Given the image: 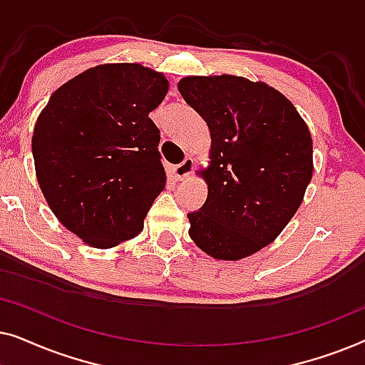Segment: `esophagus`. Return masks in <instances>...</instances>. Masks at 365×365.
Instances as JSON below:
<instances>
[{
	"label": "esophagus",
	"mask_w": 365,
	"mask_h": 365,
	"mask_svg": "<svg viewBox=\"0 0 365 365\" xmlns=\"http://www.w3.org/2000/svg\"><path fill=\"white\" fill-rule=\"evenodd\" d=\"M192 168H194V159L186 158L181 164H178V166L171 168V174H173V178L176 179V181H182V179L189 178V174L192 173Z\"/></svg>",
	"instance_id": "34e87169"
}]
</instances>
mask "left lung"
I'll use <instances>...</instances> for the list:
<instances>
[{"instance_id":"obj_1","label":"left lung","mask_w":365,"mask_h":365,"mask_svg":"<svg viewBox=\"0 0 365 365\" xmlns=\"http://www.w3.org/2000/svg\"><path fill=\"white\" fill-rule=\"evenodd\" d=\"M178 89L211 133L201 171L207 199L189 236L214 259L237 261L276 239L312 179V138L289 99L246 78L187 76Z\"/></svg>"}]
</instances>
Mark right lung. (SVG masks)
Instances as JSON below:
<instances>
[{"label":"right lung","instance_id":"right-lung-1","mask_svg":"<svg viewBox=\"0 0 365 365\" xmlns=\"http://www.w3.org/2000/svg\"><path fill=\"white\" fill-rule=\"evenodd\" d=\"M168 88L163 73L141 64H99L58 88L38 116L39 187L59 222L91 247L136 237L166 186L149 113Z\"/></svg>","mask_w":365,"mask_h":365}]
</instances>
